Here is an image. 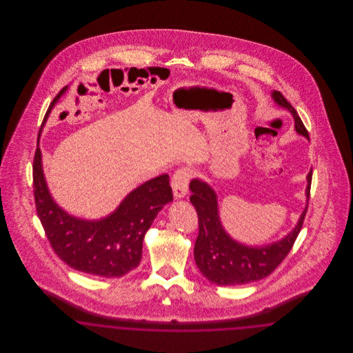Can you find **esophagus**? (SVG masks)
Here are the masks:
<instances>
[{"label":"esophagus","instance_id":"34e87169","mask_svg":"<svg viewBox=\"0 0 353 353\" xmlns=\"http://www.w3.org/2000/svg\"><path fill=\"white\" fill-rule=\"evenodd\" d=\"M192 177V170L189 168H180L172 176V189L176 199H181L188 193V185Z\"/></svg>","mask_w":353,"mask_h":353}]
</instances>
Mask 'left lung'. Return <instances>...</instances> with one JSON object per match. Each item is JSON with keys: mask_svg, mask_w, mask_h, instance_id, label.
Instances as JSON below:
<instances>
[{"mask_svg": "<svg viewBox=\"0 0 353 353\" xmlns=\"http://www.w3.org/2000/svg\"><path fill=\"white\" fill-rule=\"evenodd\" d=\"M275 101L287 108L295 119L296 132L310 139L308 131L296 110L279 91L272 92ZM312 169L307 176V197L311 192ZM190 202L199 216V235L194 243V259L202 275L219 285H245L269 276L292 249L303 226L307 208L296 228L279 242L263 248H248L233 241L223 230L219 216L217 196L214 190L200 180L190 181Z\"/></svg>", "mask_w": 353, "mask_h": 353, "instance_id": "1", "label": "left lung"}]
</instances>
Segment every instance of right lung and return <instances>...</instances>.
<instances>
[{
	"label": "right lung",
	"instance_id": "obj_1",
	"mask_svg": "<svg viewBox=\"0 0 353 353\" xmlns=\"http://www.w3.org/2000/svg\"><path fill=\"white\" fill-rule=\"evenodd\" d=\"M33 189L37 214L54 252L70 268L101 278H119L139 266L144 235L160 209L173 200L165 173L136 188L105 219L71 217L51 199L39 148L34 153Z\"/></svg>",
	"mask_w": 353,
	"mask_h": 353
}]
</instances>
